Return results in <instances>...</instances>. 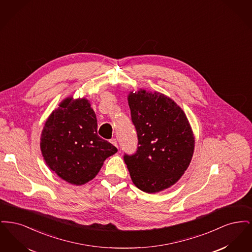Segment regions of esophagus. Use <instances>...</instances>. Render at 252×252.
<instances>
[{"mask_svg": "<svg viewBox=\"0 0 252 252\" xmlns=\"http://www.w3.org/2000/svg\"><path fill=\"white\" fill-rule=\"evenodd\" d=\"M111 144H113V145H115L116 147H118V143H117V140L115 139V138H112V139H110V141H109Z\"/></svg>", "mask_w": 252, "mask_h": 252, "instance_id": "esophagus-1", "label": "esophagus"}]
</instances>
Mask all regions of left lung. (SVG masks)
<instances>
[{"instance_id":"8db88e82","label":"left lung","mask_w":252,"mask_h":252,"mask_svg":"<svg viewBox=\"0 0 252 252\" xmlns=\"http://www.w3.org/2000/svg\"><path fill=\"white\" fill-rule=\"evenodd\" d=\"M138 138L134 154L124 155L132 181L145 192L175 184L192 159L194 140L183 110L170 98L145 91L128 96Z\"/></svg>"}]
</instances>
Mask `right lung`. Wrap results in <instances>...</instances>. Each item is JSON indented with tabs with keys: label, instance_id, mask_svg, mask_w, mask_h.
I'll return each mask as SVG.
<instances>
[{
	"label": "right lung",
	"instance_id": "right-lung-1",
	"mask_svg": "<svg viewBox=\"0 0 252 252\" xmlns=\"http://www.w3.org/2000/svg\"><path fill=\"white\" fill-rule=\"evenodd\" d=\"M40 141L49 167L74 185L93 180L104 160L117 152L97 135L95 113L86 99L64 100L45 123Z\"/></svg>",
	"mask_w": 252,
	"mask_h": 252
}]
</instances>
